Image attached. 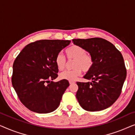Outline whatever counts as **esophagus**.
<instances>
[{
    "label": "esophagus",
    "instance_id": "esophagus-1",
    "mask_svg": "<svg viewBox=\"0 0 135 135\" xmlns=\"http://www.w3.org/2000/svg\"><path fill=\"white\" fill-rule=\"evenodd\" d=\"M74 82H73V81H69V84H74Z\"/></svg>",
    "mask_w": 135,
    "mask_h": 135
}]
</instances>
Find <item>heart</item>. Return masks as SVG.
<instances>
[{"label": "heart", "mask_w": 135, "mask_h": 135, "mask_svg": "<svg viewBox=\"0 0 135 135\" xmlns=\"http://www.w3.org/2000/svg\"><path fill=\"white\" fill-rule=\"evenodd\" d=\"M67 58L69 60H74L71 71H66L61 73L60 78L69 81H74L80 76L83 71L84 73L90 71L93 65V59L84 48L79 45H73L66 50ZM55 63L59 71L65 68L66 60L61 53H58L55 58Z\"/></svg>", "instance_id": "heart-1"}]
</instances>
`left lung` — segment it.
Wrapping results in <instances>:
<instances>
[{
    "label": "left lung",
    "mask_w": 135,
    "mask_h": 135,
    "mask_svg": "<svg viewBox=\"0 0 135 135\" xmlns=\"http://www.w3.org/2000/svg\"><path fill=\"white\" fill-rule=\"evenodd\" d=\"M74 44L87 51L93 65L84 76L91 82H79L76 98L81 107L88 111L109 108L120 95L127 70L122 55L113 44L102 38L73 39Z\"/></svg>",
    "instance_id": "left-lung-1"
}]
</instances>
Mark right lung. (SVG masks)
Masks as SVG:
<instances>
[{"label":"right lung","instance_id":"obj_1","mask_svg":"<svg viewBox=\"0 0 135 135\" xmlns=\"http://www.w3.org/2000/svg\"><path fill=\"white\" fill-rule=\"evenodd\" d=\"M70 40H40L22 50L13 64L12 85L20 100L31 111L40 114L54 111L69 83L58 77L56 55Z\"/></svg>","mask_w":135,"mask_h":135}]
</instances>
